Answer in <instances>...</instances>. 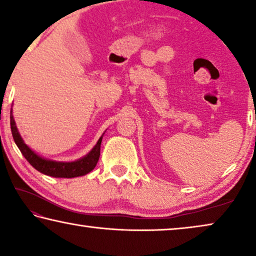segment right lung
Here are the masks:
<instances>
[{"mask_svg":"<svg viewBox=\"0 0 256 256\" xmlns=\"http://www.w3.org/2000/svg\"><path fill=\"white\" fill-rule=\"evenodd\" d=\"M10 126H11V132H12L14 140L16 142L17 146L20 148V152L26 158V160L31 164L36 170L42 172L46 176H55V178H75L85 176L88 172L96 168L97 162L99 160V156H100V144L102 137L98 140L97 144H96L94 149L84 157L77 159V160L72 162H56L50 160V159L44 158L42 156L36 154L34 151L24 143L23 138H22L20 132L17 130L16 124H14L12 112L10 116Z\"/></svg>","mask_w":256,"mask_h":256,"instance_id":"right-lung-1","label":"right lung"}]
</instances>
